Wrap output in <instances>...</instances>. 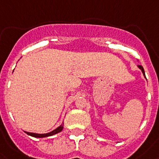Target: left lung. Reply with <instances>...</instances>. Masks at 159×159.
I'll return each instance as SVG.
<instances>
[{
  "label": "left lung",
  "instance_id": "obj_1",
  "mask_svg": "<svg viewBox=\"0 0 159 159\" xmlns=\"http://www.w3.org/2000/svg\"><path fill=\"white\" fill-rule=\"evenodd\" d=\"M138 67H139V69L141 70V71L143 72V76L145 77V78H146V75H145V71H144V69H143V67L142 66H138Z\"/></svg>",
  "mask_w": 159,
  "mask_h": 159
}]
</instances>
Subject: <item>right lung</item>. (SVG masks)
<instances>
[{
    "instance_id": "obj_1",
    "label": "right lung",
    "mask_w": 159,
    "mask_h": 159,
    "mask_svg": "<svg viewBox=\"0 0 159 159\" xmlns=\"http://www.w3.org/2000/svg\"><path fill=\"white\" fill-rule=\"evenodd\" d=\"M63 128H64V124H61L57 128H56L55 129L53 130L50 131L49 133H46V134H36V133H31V132H26L25 131L26 134L28 135H30L32 137H34V138H46V137H49V136H52V135H54L56 134H58L60 133L61 131L62 130Z\"/></svg>"
}]
</instances>
